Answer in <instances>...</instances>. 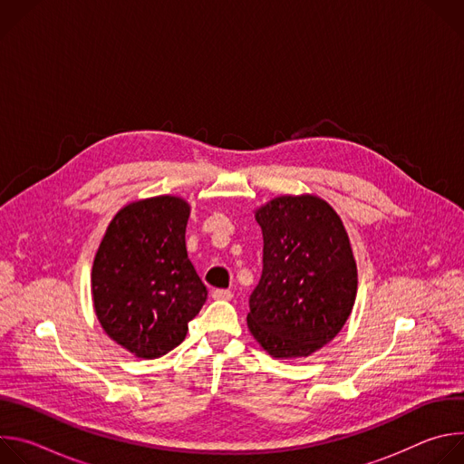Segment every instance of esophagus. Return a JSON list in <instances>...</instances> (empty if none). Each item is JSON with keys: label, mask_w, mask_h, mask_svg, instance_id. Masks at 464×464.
Segmentation results:
<instances>
[{"label": "esophagus", "mask_w": 464, "mask_h": 464, "mask_svg": "<svg viewBox=\"0 0 464 464\" xmlns=\"http://www.w3.org/2000/svg\"><path fill=\"white\" fill-rule=\"evenodd\" d=\"M213 297H215V299H220V301H229V299L233 297V294H231V290L218 288V290H215V292H213Z\"/></svg>", "instance_id": "obj_1"}]
</instances>
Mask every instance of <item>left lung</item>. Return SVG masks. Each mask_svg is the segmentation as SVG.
I'll return each instance as SVG.
<instances>
[{"label":"left lung","mask_w":464,"mask_h":464,"mask_svg":"<svg viewBox=\"0 0 464 464\" xmlns=\"http://www.w3.org/2000/svg\"><path fill=\"white\" fill-rule=\"evenodd\" d=\"M262 276L249 295L247 326L274 358H306L349 319L358 272L338 213L312 194L279 196L255 211Z\"/></svg>","instance_id":"obj_1"}]
</instances>
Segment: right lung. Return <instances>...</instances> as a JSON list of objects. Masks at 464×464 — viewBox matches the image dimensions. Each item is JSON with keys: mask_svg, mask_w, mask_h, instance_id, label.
Segmentation results:
<instances>
[{"mask_svg": "<svg viewBox=\"0 0 464 464\" xmlns=\"http://www.w3.org/2000/svg\"><path fill=\"white\" fill-rule=\"evenodd\" d=\"M190 208L178 196L128 204L110 222L92 268V295L104 333L138 358L178 347L208 288L185 247Z\"/></svg>", "mask_w": 464, "mask_h": 464, "instance_id": "add662e5", "label": "right lung"}]
</instances>
